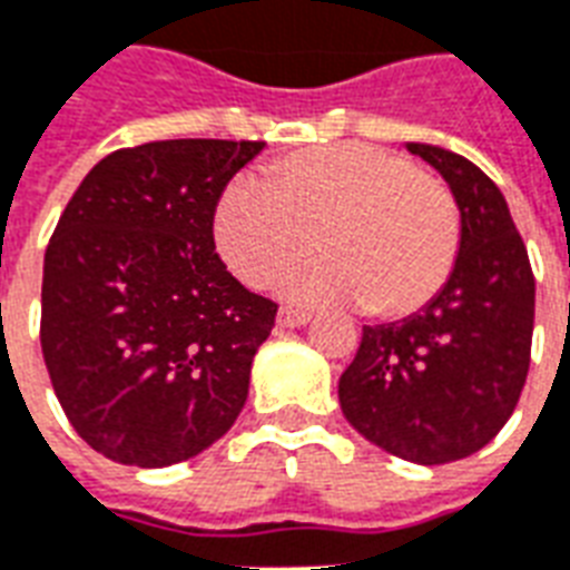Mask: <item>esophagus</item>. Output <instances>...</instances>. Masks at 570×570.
<instances>
[{
  "instance_id": "esophagus-1",
  "label": "esophagus",
  "mask_w": 570,
  "mask_h": 570,
  "mask_svg": "<svg viewBox=\"0 0 570 570\" xmlns=\"http://www.w3.org/2000/svg\"><path fill=\"white\" fill-rule=\"evenodd\" d=\"M276 321H279V326H303L312 321V312H306V308H297V306H282Z\"/></svg>"
}]
</instances>
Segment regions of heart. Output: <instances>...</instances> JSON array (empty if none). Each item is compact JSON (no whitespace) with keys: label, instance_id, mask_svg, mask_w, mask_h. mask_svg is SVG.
I'll return each instance as SVG.
<instances>
[{"label":"heart","instance_id":"heart-1","mask_svg":"<svg viewBox=\"0 0 570 570\" xmlns=\"http://www.w3.org/2000/svg\"><path fill=\"white\" fill-rule=\"evenodd\" d=\"M214 235L253 288L273 285L315 244L324 258L294 276L303 297L363 303L395 321L422 312L452 279L464 219L452 189L404 154L333 142L285 154L262 180H232Z\"/></svg>","mask_w":570,"mask_h":570}]
</instances>
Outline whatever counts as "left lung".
<instances>
[{
  "instance_id": "obj_1",
  "label": "left lung",
  "mask_w": 570,
  "mask_h": 570,
  "mask_svg": "<svg viewBox=\"0 0 570 570\" xmlns=\"http://www.w3.org/2000/svg\"><path fill=\"white\" fill-rule=\"evenodd\" d=\"M452 187L464 237L452 279L422 312L363 326L338 377L351 425L413 464L479 452L518 407L535 321V276L500 187L475 163L410 145Z\"/></svg>"
}]
</instances>
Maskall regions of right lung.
Here are the masks:
<instances>
[{"instance_id": "right-lung-1", "label": "right lung", "mask_w": 570, "mask_h": 570, "mask_svg": "<svg viewBox=\"0 0 570 570\" xmlns=\"http://www.w3.org/2000/svg\"><path fill=\"white\" fill-rule=\"evenodd\" d=\"M253 139H166L106 154L43 255L41 351L95 452L169 466L235 425L276 303L225 271L214 214Z\"/></svg>"}]
</instances>
